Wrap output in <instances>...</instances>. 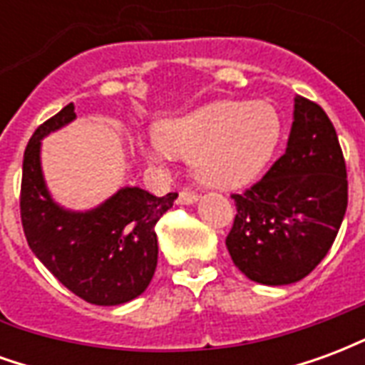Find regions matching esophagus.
<instances>
[{"mask_svg": "<svg viewBox=\"0 0 365 365\" xmlns=\"http://www.w3.org/2000/svg\"><path fill=\"white\" fill-rule=\"evenodd\" d=\"M199 195L197 193H193V191H180V195H178V203L180 205H193V203H197Z\"/></svg>", "mask_w": 365, "mask_h": 365, "instance_id": "obj_1", "label": "esophagus"}]
</instances>
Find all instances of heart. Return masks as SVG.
Segmentation results:
<instances>
[{
	"label": "heart",
	"instance_id": "obj_1",
	"mask_svg": "<svg viewBox=\"0 0 365 365\" xmlns=\"http://www.w3.org/2000/svg\"><path fill=\"white\" fill-rule=\"evenodd\" d=\"M282 138V119L266 101L221 99L158 125V138H138L146 162L162 166L191 156V166L215 190H238L268 166Z\"/></svg>",
	"mask_w": 365,
	"mask_h": 365
}]
</instances>
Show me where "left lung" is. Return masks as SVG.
Segmentation results:
<instances>
[{"label": "left lung", "instance_id": "obj_1", "mask_svg": "<svg viewBox=\"0 0 365 365\" xmlns=\"http://www.w3.org/2000/svg\"><path fill=\"white\" fill-rule=\"evenodd\" d=\"M237 203L227 248L256 283L289 285L327 256L348 205L346 164L327 113L295 97L287 148Z\"/></svg>", "mask_w": 365, "mask_h": 365}]
</instances>
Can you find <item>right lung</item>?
<instances>
[{
	"instance_id": "add662e5",
	"label": "right lung",
	"mask_w": 365,
	"mask_h": 365,
	"mask_svg": "<svg viewBox=\"0 0 365 365\" xmlns=\"http://www.w3.org/2000/svg\"><path fill=\"white\" fill-rule=\"evenodd\" d=\"M66 105L31 136L23 156L21 221L29 248L62 285L93 305H123L143 295L158 264L156 222L178 193L156 197L120 187L93 209L54 201L41 164L43 138L76 119Z\"/></svg>"
}]
</instances>
